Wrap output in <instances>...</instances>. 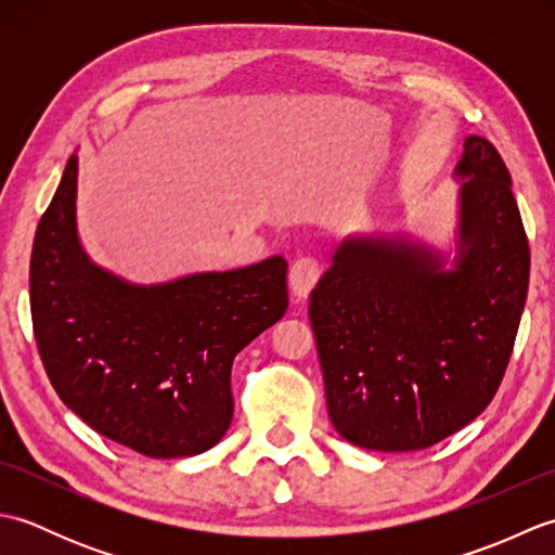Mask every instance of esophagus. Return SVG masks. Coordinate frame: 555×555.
Segmentation results:
<instances>
[{
    "mask_svg": "<svg viewBox=\"0 0 555 555\" xmlns=\"http://www.w3.org/2000/svg\"><path fill=\"white\" fill-rule=\"evenodd\" d=\"M322 276V264L314 257H298L288 269V284L296 298H308Z\"/></svg>",
    "mask_w": 555,
    "mask_h": 555,
    "instance_id": "1",
    "label": "esophagus"
}]
</instances>
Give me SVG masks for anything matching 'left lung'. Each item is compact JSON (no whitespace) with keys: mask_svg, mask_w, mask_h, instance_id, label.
<instances>
[{"mask_svg":"<svg viewBox=\"0 0 555 555\" xmlns=\"http://www.w3.org/2000/svg\"><path fill=\"white\" fill-rule=\"evenodd\" d=\"M455 173L467 179L453 271L405 241L350 238L310 296L328 417L370 451H422L463 429L513 356L529 243L511 173L479 135Z\"/></svg>","mask_w":555,"mask_h":555,"instance_id":"obj_1","label":"left lung"}]
</instances>
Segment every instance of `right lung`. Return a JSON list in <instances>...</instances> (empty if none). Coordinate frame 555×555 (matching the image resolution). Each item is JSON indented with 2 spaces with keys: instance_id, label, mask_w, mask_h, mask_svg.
<instances>
[{
  "instance_id": "1",
  "label": "right lung",
  "mask_w": 555,
  "mask_h": 555,
  "mask_svg": "<svg viewBox=\"0 0 555 555\" xmlns=\"http://www.w3.org/2000/svg\"><path fill=\"white\" fill-rule=\"evenodd\" d=\"M70 157L30 255L33 334L64 405L147 457L215 446L233 417L231 364L288 308L286 259L131 286L95 267L76 235Z\"/></svg>"
}]
</instances>
